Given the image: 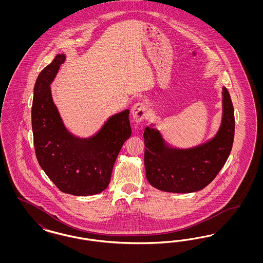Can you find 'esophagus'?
Returning a JSON list of instances; mask_svg holds the SVG:
<instances>
[{"mask_svg": "<svg viewBox=\"0 0 263 263\" xmlns=\"http://www.w3.org/2000/svg\"><path fill=\"white\" fill-rule=\"evenodd\" d=\"M147 112H148V107L144 102H138L136 104H134V106L131 109L133 120L137 123L144 121V119L147 116Z\"/></svg>", "mask_w": 263, "mask_h": 263, "instance_id": "34e87169", "label": "esophagus"}]
</instances>
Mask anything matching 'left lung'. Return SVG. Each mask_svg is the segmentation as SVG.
<instances>
[{"instance_id":"8db88e82","label":"left lung","mask_w":263,"mask_h":263,"mask_svg":"<svg viewBox=\"0 0 263 263\" xmlns=\"http://www.w3.org/2000/svg\"><path fill=\"white\" fill-rule=\"evenodd\" d=\"M222 120L214 137L180 149L165 141L155 123L145 128L146 176L151 185L174 193H191L206 187L224 166L235 136L234 106L228 89L222 91Z\"/></svg>"}]
</instances>
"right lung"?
Returning a JSON list of instances; mask_svg holds the SVG:
<instances>
[{
	"label": "right lung",
	"instance_id": "1",
	"mask_svg": "<svg viewBox=\"0 0 263 263\" xmlns=\"http://www.w3.org/2000/svg\"><path fill=\"white\" fill-rule=\"evenodd\" d=\"M65 60V54H57L35 82L31 107L34 149L41 168L62 192L95 195L108 186L116 158L131 136L129 109L110 116L89 137L69 132L50 88Z\"/></svg>",
	"mask_w": 263,
	"mask_h": 263
}]
</instances>
